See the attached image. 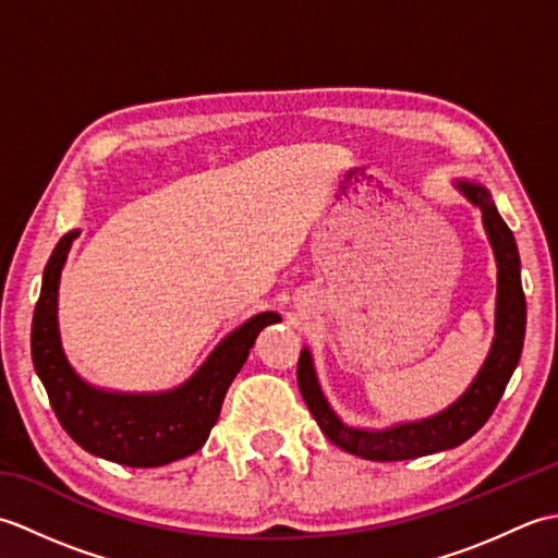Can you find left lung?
I'll list each match as a JSON object with an SVG mask.
<instances>
[{
    "label": "left lung",
    "instance_id": "obj_1",
    "mask_svg": "<svg viewBox=\"0 0 558 558\" xmlns=\"http://www.w3.org/2000/svg\"><path fill=\"white\" fill-rule=\"evenodd\" d=\"M458 192L472 206L482 210L484 230L494 248L496 268H499V286H496V336L492 342L489 357L484 362L475 381L462 393L453 405L434 417L388 426V429H357L342 422L333 408L328 405L322 386L314 372L312 352L302 350L298 362V384L306 408L314 414L316 424L328 436L330 444L348 450L352 456L366 460L390 462L412 460L438 453V450L456 448L477 434L484 422L492 417L494 408L506 390L508 378L513 376L525 338V294L520 286V256L515 236L496 210L487 186L477 182L458 180Z\"/></svg>",
    "mask_w": 558,
    "mask_h": 558
}]
</instances>
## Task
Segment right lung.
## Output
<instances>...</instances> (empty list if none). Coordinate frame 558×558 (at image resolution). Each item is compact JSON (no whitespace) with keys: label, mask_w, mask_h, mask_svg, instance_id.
<instances>
[{"label":"right lung","mask_w":558,"mask_h":558,"mask_svg":"<svg viewBox=\"0 0 558 558\" xmlns=\"http://www.w3.org/2000/svg\"><path fill=\"white\" fill-rule=\"evenodd\" d=\"M78 230L64 234L43 272L31 328L35 372L59 424L88 453L129 468H160L196 453L218 422L225 393L254 348L256 336L278 324L276 312L248 318L218 342L201 369L165 393H117L83 381L71 369L57 326L59 276Z\"/></svg>","instance_id":"right-lung-1"}]
</instances>
